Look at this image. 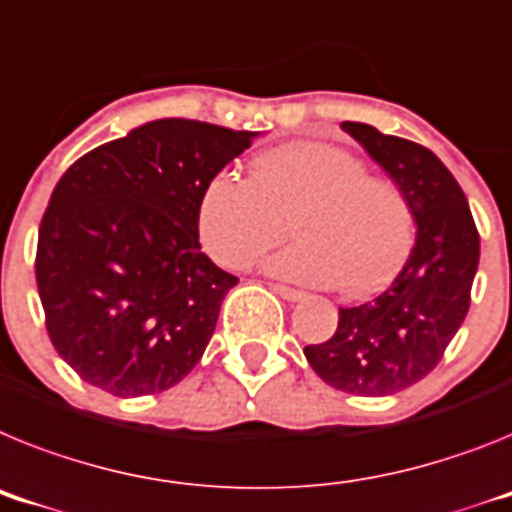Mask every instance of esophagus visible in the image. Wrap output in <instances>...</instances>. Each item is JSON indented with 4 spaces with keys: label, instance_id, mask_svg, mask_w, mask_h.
Here are the masks:
<instances>
[{
    "label": "esophagus",
    "instance_id": "obj_1",
    "mask_svg": "<svg viewBox=\"0 0 512 512\" xmlns=\"http://www.w3.org/2000/svg\"><path fill=\"white\" fill-rule=\"evenodd\" d=\"M272 290L277 292V295H282L285 300H290V303H295V300H303L305 292L298 290V287H290V285H279V282H274Z\"/></svg>",
    "mask_w": 512,
    "mask_h": 512
}]
</instances>
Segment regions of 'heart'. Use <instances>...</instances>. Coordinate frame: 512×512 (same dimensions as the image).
I'll use <instances>...</instances> for the list:
<instances>
[{
    "label": "heart",
    "instance_id": "b5f03b06",
    "mask_svg": "<svg viewBox=\"0 0 512 512\" xmlns=\"http://www.w3.org/2000/svg\"><path fill=\"white\" fill-rule=\"evenodd\" d=\"M274 253L277 274L368 295L396 274L412 248L414 212L404 191L368 176L352 152L323 142H292L251 160L248 181L217 173L196 204V233L222 266H246L287 235Z\"/></svg>",
    "mask_w": 512,
    "mask_h": 512
}]
</instances>
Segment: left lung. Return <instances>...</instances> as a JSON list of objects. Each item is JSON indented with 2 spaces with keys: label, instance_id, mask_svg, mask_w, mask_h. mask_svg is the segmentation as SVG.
<instances>
[{
  "label": "left lung",
  "instance_id": "1",
  "mask_svg": "<svg viewBox=\"0 0 512 512\" xmlns=\"http://www.w3.org/2000/svg\"><path fill=\"white\" fill-rule=\"evenodd\" d=\"M412 204L417 240L391 285L373 300L339 308L334 336L308 344L310 368L355 396H388L438 368L471 303L479 230L451 170L427 147L344 121Z\"/></svg>",
  "mask_w": 512,
  "mask_h": 512
}]
</instances>
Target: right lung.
I'll use <instances>...</instances> for the list:
<instances>
[{
  "label": "right lung",
  "instance_id": "obj_1",
  "mask_svg": "<svg viewBox=\"0 0 512 512\" xmlns=\"http://www.w3.org/2000/svg\"><path fill=\"white\" fill-rule=\"evenodd\" d=\"M251 142L253 131L160 119L59 178L38 230L36 282L48 336L82 381L150 396L202 360L238 277L202 253L196 204Z\"/></svg>",
  "mask_w": 512,
  "mask_h": 512
}]
</instances>
